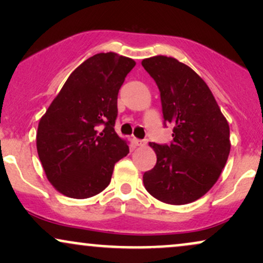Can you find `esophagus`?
Instances as JSON below:
<instances>
[{
	"label": "esophagus",
	"mask_w": 263,
	"mask_h": 263,
	"mask_svg": "<svg viewBox=\"0 0 263 263\" xmlns=\"http://www.w3.org/2000/svg\"><path fill=\"white\" fill-rule=\"evenodd\" d=\"M147 142H148V141L144 138V140H136L135 143H136V146H138V147H144L147 144Z\"/></svg>",
	"instance_id": "obj_1"
}]
</instances>
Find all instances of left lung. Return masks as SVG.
<instances>
[{"mask_svg": "<svg viewBox=\"0 0 263 263\" xmlns=\"http://www.w3.org/2000/svg\"><path fill=\"white\" fill-rule=\"evenodd\" d=\"M142 66L161 92L164 126H173L170 144L152 142L157 163L144 172L152 197L183 205L201 198L215 184L230 153V128L204 80L188 65L157 55Z\"/></svg>", "mask_w": 263, "mask_h": 263, "instance_id": "obj_1", "label": "left lung"}]
</instances>
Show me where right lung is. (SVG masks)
<instances>
[{"label":"right lung","mask_w":263,"mask_h":263,"mask_svg":"<svg viewBox=\"0 0 263 263\" xmlns=\"http://www.w3.org/2000/svg\"><path fill=\"white\" fill-rule=\"evenodd\" d=\"M135 60L115 53L90 57L70 74L37 132V151L54 188L86 199L110 184L129 148L115 132L117 95Z\"/></svg>","instance_id":"obj_1"}]
</instances>
